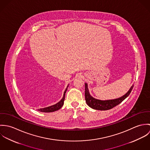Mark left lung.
<instances>
[{
    "label": "left lung",
    "mask_w": 150,
    "mask_h": 150,
    "mask_svg": "<svg viewBox=\"0 0 150 150\" xmlns=\"http://www.w3.org/2000/svg\"><path fill=\"white\" fill-rule=\"evenodd\" d=\"M133 85L130 87L128 92L122 96L121 98L118 99H115L112 100H101L93 98L90 95L88 89V85L85 83V98L86 104L93 109L98 110H110L113 107L117 106L120 103H121L124 99H125L130 93L133 88Z\"/></svg>",
    "instance_id": "1"
}]
</instances>
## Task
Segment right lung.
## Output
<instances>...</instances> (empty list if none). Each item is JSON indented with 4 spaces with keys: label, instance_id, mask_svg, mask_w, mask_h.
Masks as SVG:
<instances>
[{
    "label": "right lung",
    "instance_id": "1",
    "mask_svg": "<svg viewBox=\"0 0 150 150\" xmlns=\"http://www.w3.org/2000/svg\"><path fill=\"white\" fill-rule=\"evenodd\" d=\"M67 87H68V86H67V88L64 91V96H63L62 99L58 103H57V104H55L54 105L49 106V107H45V108H43L38 109V111H40V112H54L55 111H57V110H58L59 109H60L61 107H62V106L64 105V98H65V93L66 92Z\"/></svg>",
    "mask_w": 150,
    "mask_h": 150
}]
</instances>
